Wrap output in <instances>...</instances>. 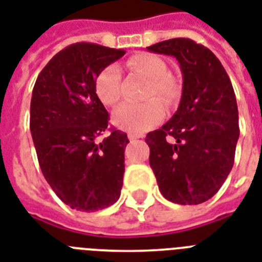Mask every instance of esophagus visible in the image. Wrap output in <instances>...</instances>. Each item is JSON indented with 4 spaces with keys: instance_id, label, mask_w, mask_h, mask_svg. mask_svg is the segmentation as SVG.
<instances>
[{
    "instance_id": "esophagus-1",
    "label": "esophagus",
    "mask_w": 262,
    "mask_h": 262,
    "mask_svg": "<svg viewBox=\"0 0 262 262\" xmlns=\"http://www.w3.org/2000/svg\"><path fill=\"white\" fill-rule=\"evenodd\" d=\"M141 138V135H135V134H128V139L131 142L137 141V139H139Z\"/></svg>"
}]
</instances>
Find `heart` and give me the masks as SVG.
Wrapping results in <instances>:
<instances>
[{
  "mask_svg": "<svg viewBox=\"0 0 262 262\" xmlns=\"http://www.w3.org/2000/svg\"><path fill=\"white\" fill-rule=\"evenodd\" d=\"M129 70L137 71L151 79L147 90L149 101L142 103L125 102L113 112V124L131 134H143L157 125L165 116L163 102L153 97H160L167 105L178 101L180 86L173 76L168 74L167 62L151 53L135 54L127 61ZM98 98L106 106H115L121 98V75L119 67L111 64L101 71L95 82Z\"/></svg>",
  "mask_w": 262,
  "mask_h": 262,
  "instance_id": "1",
  "label": "heart"
}]
</instances>
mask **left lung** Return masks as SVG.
I'll list each match as a JSON object with an SVG mask.
<instances>
[{"instance_id": "obj_1", "label": "left lung", "mask_w": 262, "mask_h": 262, "mask_svg": "<svg viewBox=\"0 0 262 262\" xmlns=\"http://www.w3.org/2000/svg\"><path fill=\"white\" fill-rule=\"evenodd\" d=\"M147 50L173 56L183 75L176 113L146 135L150 167L168 201L202 204L219 191L234 165L239 138L234 89L219 58L192 39L163 40Z\"/></svg>"}]
</instances>
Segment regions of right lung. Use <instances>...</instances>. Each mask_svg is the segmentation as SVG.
I'll use <instances>...</instances> for the list:
<instances>
[{
    "label": "right lung",
    "mask_w": 262,
    "mask_h": 262,
    "mask_svg": "<svg viewBox=\"0 0 262 262\" xmlns=\"http://www.w3.org/2000/svg\"><path fill=\"white\" fill-rule=\"evenodd\" d=\"M121 49L78 42L58 52L36 78L30 129L45 179L66 205L95 212L119 200L127 134L109 128L108 111L95 93L103 68Z\"/></svg>",
    "instance_id": "1"
}]
</instances>
